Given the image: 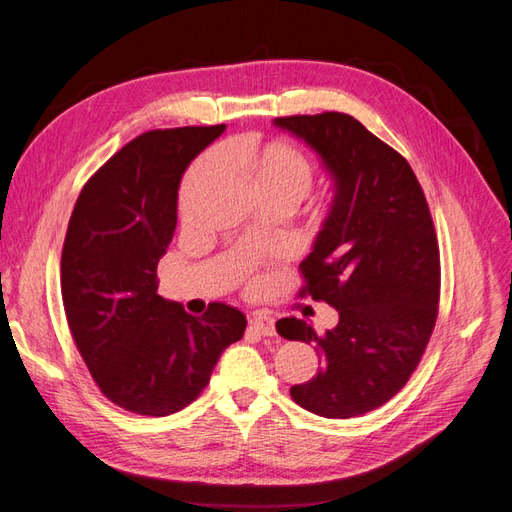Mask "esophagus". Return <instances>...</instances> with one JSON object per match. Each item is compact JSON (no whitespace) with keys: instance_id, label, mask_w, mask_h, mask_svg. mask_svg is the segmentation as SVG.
I'll use <instances>...</instances> for the list:
<instances>
[{"instance_id":"obj_1","label":"esophagus","mask_w":512,"mask_h":512,"mask_svg":"<svg viewBox=\"0 0 512 512\" xmlns=\"http://www.w3.org/2000/svg\"><path fill=\"white\" fill-rule=\"evenodd\" d=\"M250 329H254L256 333L265 335V337H273L275 335V320L267 318V316H256L250 320Z\"/></svg>"}]
</instances>
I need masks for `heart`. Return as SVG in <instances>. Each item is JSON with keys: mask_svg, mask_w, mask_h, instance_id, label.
Returning <instances> with one entry per match:
<instances>
[{"mask_svg": "<svg viewBox=\"0 0 512 512\" xmlns=\"http://www.w3.org/2000/svg\"><path fill=\"white\" fill-rule=\"evenodd\" d=\"M222 162L239 170V175L252 185L260 200H280L290 209L297 207L309 194L316 175L314 162L292 143H226L220 151L200 156L185 173L179 188V213L183 220L192 218L200 192L213 177L220 175Z\"/></svg>", "mask_w": 512, "mask_h": 512, "instance_id": "1", "label": "heart"}]
</instances>
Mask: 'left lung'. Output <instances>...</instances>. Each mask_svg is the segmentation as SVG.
<instances>
[{"label": "left lung", "mask_w": 512, "mask_h": 512, "mask_svg": "<svg viewBox=\"0 0 512 512\" xmlns=\"http://www.w3.org/2000/svg\"><path fill=\"white\" fill-rule=\"evenodd\" d=\"M312 147L335 181L314 250L301 262L299 297L327 301L337 327L318 335L282 318L277 333L314 342L318 374L290 389L324 418H352L404 389L436 327L440 250L429 205L408 160L346 113L277 117Z\"/></svg>", "instance_id": "8db88e82"}]
</instances>
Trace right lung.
Here are the masks:
<instances>
[{"label":"right lung","mask_w":512,"mask_h":512,"mask_svg":"<svg viewBox=\"0 0 512 512\" xmlns=\"http://www.w3.org/2000/svg\"><path fill=\"white\" fill-rule=\"evenodd\" d=\"M224 128L136 136L89 177L70 215L61 250L68 327L102 395L134 414L166 416L192 404L247 327L237 307L211 303L194 318L158 294L181 175Z\"/></svg>","instance_id":"1"}]
</instances>
